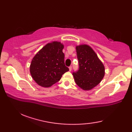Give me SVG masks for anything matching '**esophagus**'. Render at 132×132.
Returning a JSON list of instances; mask_svg holds the SVG:
<instances>
[{"label":"esophagus","mask_w":132,"mask_h":132,"mask_svg":"<svg viewBox=\"0 0 132 132\" xmlns=\"http://www.w3.org/2000/svg\"><path fill=\"white\" fill-rule=\"evenodd\" d=\"M69 70L70 71H71V70H72V67H71V66H69Z\"/></svg>","instance_id":"obj_1"}]
</instances>
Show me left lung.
<instances>
[{
    "mask_svg": "<svg viewBox=\"0 0 132 132\" xmlns=\"http://www.w3.org/2000/svg\"><path fill=\"white\" fill-rule=\"evenodd\" d=\"M79 69L73 72L77 85L83 90H91L99 85L105 75V68L91 46L81 44L75 47Z\"/></svg>",
    "mask_w": 132,
    "mask_h": 132,
    "instance_id": "left-lung-1",
    "label": "left lung"
}]
</instances>
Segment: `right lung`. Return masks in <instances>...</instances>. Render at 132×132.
<instances>
[{
    "instance_id": "1",
    "label": "right lung",
    "mask_w": 132,
    "mask_h": 132,
    "mask_svg": "<svg viewBox=\"0 0 132 132\" xmlns=\"http://www.w3.org/2000/svg\"><path fill=\"white\" fill-rule=\"evenodd\" d=\"M63 47L61 42L52 41L45 45L33 58L30 73L39 86L50 87L69 70L64 62Z\"/></svg>"
}]
</instances>
